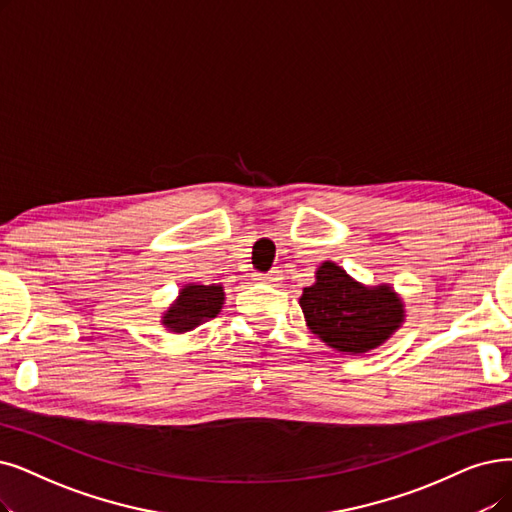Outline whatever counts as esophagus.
<instances>
[{
  "label": "esophagus",
  "instance_id": "esophagus-1",
  "mask_svg": "<svg viewBox=\"0 0 512 512\" xmlns=\"http://www.w3.org/2000/svg\"><path fill=\"white\" fill-rule=\"evenodd\" d=\"M260 279H262L264 283H277V281H281V279H283V271L273 269V271H269L267 275H262Z\"/></svg>",
  "mask_w": 512,
  "mask_h": 512
}]
</instances>
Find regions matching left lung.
<instances>
[{
  "label": "left lung",
  "mask_w": 512,
  "mask_h": 512,
  "mask_svg": "<svg viewBox=\"0 0 512 512\" xmlns=\"http://www.w3.org/2000/svg\"><path fill=\"white\" fill-rule=\"evenodd\" d=\"M315 283L302 290L306 325L327 346L349 355L376 349L403 323L405 311L391 285L365 288L336 262H323Z\"/></svg>",
  "instance_id": "left-lung-1"
}]
</instances>
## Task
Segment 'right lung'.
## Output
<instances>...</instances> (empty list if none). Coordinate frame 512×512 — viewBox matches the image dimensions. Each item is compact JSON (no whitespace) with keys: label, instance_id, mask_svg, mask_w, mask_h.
<instances>
[{"label":"right lung","instance_id":"add662e5","mask_svg":"<svg viewBox=\"0 0 512 512\" xmlns=\"http://www.w3.org/2000/svg\"><path fill=\"white\" fill-rule=\"evenodd\" d=\"M224 304L222 285H195L187 283L180 290L176 302L163 313L161 323L174 334L191 332L203 321L214 319Z\"/></svg>","mask_w":512,"mask_h":512}]
</instances>
